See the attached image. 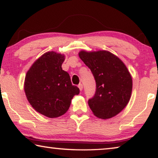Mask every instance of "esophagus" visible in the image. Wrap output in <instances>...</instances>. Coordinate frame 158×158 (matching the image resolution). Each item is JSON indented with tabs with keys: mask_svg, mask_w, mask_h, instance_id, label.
<instances>
[{
	"mask_svg": "<svg viewBox=\"0 0 158 158\" xmlns=\"http://www.w3.org/2000/svg\"><path fill=\"white\" fill-rule=\"evenodd\" d=\"M78 88L79 89V90L81 91V90H83V85H82L81 84H79L78 85Z\"/></svg>",
	"mask_w": 158,
	"mask_h": 158,
	"instance_id": "34e87169",
	"label": "esophagus"
}]
</instances>
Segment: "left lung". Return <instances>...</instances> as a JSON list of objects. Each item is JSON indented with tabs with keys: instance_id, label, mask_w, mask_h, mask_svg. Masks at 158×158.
Listing matches in <instances>:
<instances>
[{
	"instance_id": "obj_1",
	"label": "left lung",
	"mask_w": 158,
	"mask_h": 158,
	"mask_svg": "<svg viewBox=\"0 0 158 158\" xmlns=\"http://www.w3.org/2000/svg\"><path fill=\"white\" fill-rule=\"evenodd\" d=\"M79 56L96 82L95 95L88 102L93 114L103 119L116 116L129 102L132 93V79L127 67L107 51H81Z\"/></svg>"
}]
</instances>
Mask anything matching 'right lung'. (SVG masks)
<instances>
[{
  "label": "right lung",
  "instance_id": "obj_1",
  "mask_svg": "<svg viewBox=\"0 0 158 158\" xmlns=\"http://www.w3.org/2000/svg\"><path fill=\"white\" fill-rule=\"evenodd\" d=\"M65 56L55 52L44 53L26 73L24 91L29 103L38 113L49 118L65 114L72 99L79 93L62 69Z\"/></svg>",
  "mask_w": 158,
  "mask_h": 158
}]
</instances>
